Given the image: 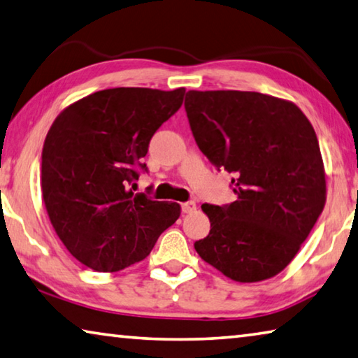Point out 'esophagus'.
<instances>
[{"label": "esophagus", "mask_w": 358, "mask_h": 358, "mask_svg": "<svg viewBox=\"0 0 358 358\" xmlns=\"http://www.w3.org/2000/svg\"><path fill=\"white\" fill-rule=\"evenodd\" d=\"M180 208H182L184 214H193V212L196 210V203L195 201H187V203L180 206Z\"/></svg>", "instance_id": "obj_1"}]
</instances>
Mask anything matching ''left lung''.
Instances as JSON below:
<instances>
[{"label":"left lung","mask_w":358,"mask_h":358,"mask_svg":"<svg viewBox=\"0 0 358 358\" xmlns=\"http://www.w3.org/2000/svg\"><path fill=\"white\" fill-rule=\"evenodd\" d=\"M185 111L201 152L233 174L228 206L203 204L209 236L198 255L241 283L289 264L325 204L316 131L297 105L252 91H189Z\"/></svg>","instance_id":"1"}]
</instances>
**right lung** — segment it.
<instances>
[{"mask_svg":"<svg viewBox=\"0 0 358 358\" xmlns=\"http://www.w3.org/2000/svg\"><path fill=\"white\" fill-rule=\"evenodd\" d=\"M185 90L113 87L69 105L42 149V196L56 234L73 258L117 272L146 258L178 220L180 206L130 187L148 171L143 157Z\"/></svg>","mask_w":358,"mask_h":358,"instance_id":"add662e5","label":"right lung"}]
</instances>
